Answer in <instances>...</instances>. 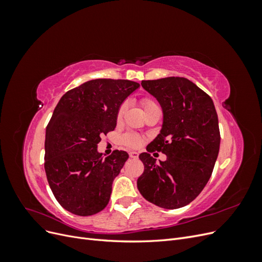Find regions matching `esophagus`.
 Returning <instances> with one entry per match:
<instances>
[{"label":"esophagus","mask_w":262,"mask_h":262,"mask_svg":"<svg viewBox=\"0 0 262 262\" xmlns=\"http://www.w3.org/2000/svg\"><path fill=\"white\" fill-rule=\"evenodd\" d=\"M129 156H130L131 158H138V157H139V153H137V152H130V153H129Z\"/></svg>","instance_id":"34e87169"}]
</instances>
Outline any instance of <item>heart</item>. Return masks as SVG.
<instances>
[{
	"label": "heart",
	"instance_id": "1",
	"mask_svg": "<svg viewBox=\"0 0 262 262\" xmlns=\"http://www.w3.org/2000/svg\"><path fill=\"white\" fill-rule=\"evenodd\" d=\"M141 105L144 109V113H147V112H149V110L158 108V105L156 104V101L152 98H149V97L142 98L141 99ZM125 109H126V102H122V104L119 106V108L117 110L116 119H117L118 122H120L122 120V118H123L124 113H125ZM122 143L128 147L138 148L139 146H141L142 143H143V138H142V136H140L139 133L128 132L122 137Z\"/></svg>",
	"mask_w": 262,
	"mask_h": 262
}]
</instances>
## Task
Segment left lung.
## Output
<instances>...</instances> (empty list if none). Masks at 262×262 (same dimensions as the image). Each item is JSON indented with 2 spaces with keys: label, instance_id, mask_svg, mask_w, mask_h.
I'll return each instance as SVG.
<instances>
[{
  "label": "left lung",
  "instance_id": "left-lung-1",
  "mask_svg": "<svg viewBox=\"0 0 262 262\" xmlns=\"http://www.w3.org/2000/svg\"><path fill=\"white\" fill-rule=\"evenodd\" d=\"M160 101L164 113L161 133L140 154L144 171L138 179L140 193L164 209L189 204L208 184L220 149L215 107L209 95L184 77L142 81ZM168 156L156 164L150 152Z\"/></svg>",
  "mask_w": 262,
  "mask_h": 262
}]
</instances>
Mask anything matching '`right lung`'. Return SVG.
Listing matches in <instances>:
<instances>
[{
  "mask_svg": "<svg viewBox=\"0 0 262 262\" xmlns=\"http://www.w3.org/2000/svg\"><path fill=\"white\" fill-rule=\"evenodd\" d=\"M139 83L98 78L70 90L61 97L47 125L45 170L62 208L80 216L104 210L114 179L129 155L115 149L102 157L100 137L114 131L117 110Z\"/></svg>",
  "mask_w": 262,
  "mask_h": 262,
  "instance_id": "add662e5",
  "label": "right lung"
}]
</instances>
